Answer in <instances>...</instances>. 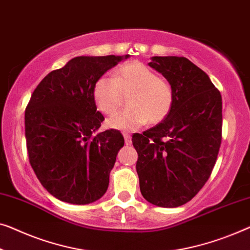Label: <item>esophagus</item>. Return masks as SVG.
Instances as JSON below:
<instances>
[{
    "label": "esophagus",
    "instance_id": "esophagus-1",
    "mask_svg": "<svg viewBox=\"0 0 250 250\" xmlns=\"http://www.w3.org/2000/svg\"><path fill=\"white\" fill-rule=\"evenodd\" d=\"M123 135H124L126 146H131V144H132V137H131V135H129L128 133H123Z\"/></svg>",
    "mask_w": 250,
    "mask_h": 250
}]
</instances>
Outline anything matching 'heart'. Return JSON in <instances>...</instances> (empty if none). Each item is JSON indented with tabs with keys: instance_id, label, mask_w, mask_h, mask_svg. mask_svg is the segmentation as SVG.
Segmentation results:
<instances>
[{
	"instance_id": "1",
	"label": "heart",
	"mask_w": 250,
	"mask_h": 250,
	"mask_svg": "<svg viewBox=\"0 0 250 250\" xmlns=\"http://www.w3.org/2000/svg\"><path fill=\"white\" fill-rule=\"evenodd\" d=\"M96 106L103 114L113 115L129 96L127 109L107 119V127L122 132L136 131L146 124L167 118L173 104V91L167 81L142 63L119 68L114 78L101 77L92 89Z\"/></svg>"
}]
</instances>
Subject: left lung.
<instances>
[{"instance_id":"obj_1","label":"left lung","mask_w":250,"mask_h":250,"mask_svg":"<svg viewBox=\"0 0 250 250\" xmlns=\"http://www.w3.org/2000/svg\"><path fill=\"white\" fill-rule=\"evenodd\" d=\"M149 66L173 91L171 111L136 134L140 189L160 208L186 204L208 182L221 146L222 98L208 75L185 57L153 56Z\"/></svg>"}]
</instances>
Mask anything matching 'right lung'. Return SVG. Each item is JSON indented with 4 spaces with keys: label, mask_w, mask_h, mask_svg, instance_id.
<instances>
[{
    "label": "right lung",
    "mask_w": 250,
    "mask_h": 250,
    "mask_svg": "<svg viewBox=\"0 0 250 250\" xmlns=\"http://www.w3.org/2000/svg\"><path fill=\"white\" fill-rule=\"evenodd\" d=\"M129 55L78 56L52 71L32 92L24 114L29 161L50 195L70 204L98 201L124 137L116 129L98 131L96 81Z\"/></svg>",
    "instance_id": "1"
}]
</instances>
